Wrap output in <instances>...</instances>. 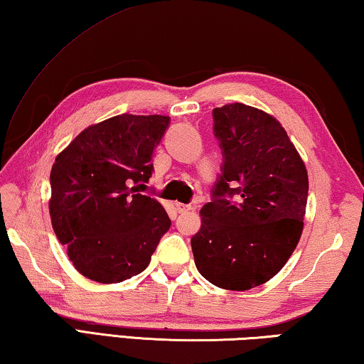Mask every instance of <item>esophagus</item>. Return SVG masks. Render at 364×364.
<instances>
[{
    "label": "esophagus",
    "instance_id": "esophagus-1",
    "mask_svg": "<svg viewBox=\"0 0 364 364\" xmlns=\"http://www.w3.org/2000/svg\"><path fill=\"white\" fill-rule=\"evenodd\" d=\"M175 207H176V212L178 213H186V212L191 210V208H193V207L188 205V204H181V202H176Z\"/></svg>",
    "mask_w": 364,
    "mask_h": 364
}]
</instances>
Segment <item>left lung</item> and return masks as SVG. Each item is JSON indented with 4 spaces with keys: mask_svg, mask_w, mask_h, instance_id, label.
<instances>
[{
    "mask_svg": "<svg viewBox=\"0 0 364 364\" xmlns=\"http://www.w3.org/2000/svg\"><path fill=\"white\" fill-rule=\"evenodd\" d=\"M223 167L191 239L213 286L249 291L278 274L297 247L308 197L304 160L281 123L241 102L213 109ZM236 195L232 203L229 197Z\"/></svg>",
    "mask_w": 364,
    "mask_h": 364,
    "instance_id": "1",
    "label": "left lung"
}]
</instances>
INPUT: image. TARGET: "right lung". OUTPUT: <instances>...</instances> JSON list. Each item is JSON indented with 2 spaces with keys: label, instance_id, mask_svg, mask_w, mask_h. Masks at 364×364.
Wrapping results in <instances>:
<instances>
[{
  "label": "right lung",
  "instance_id": "1",
  "mask_svg": "<svg viewBox=\"0 0 364 364\" xmlns=\"http://www.w3.org/2000/svg\"><path fill=\"white\" fill-rule=\"evenodd\" d=\"M167 115L122 114L95 123L58 154L49 215L80 274L102 284L147 268L171 221L154 197L139 194Z\"/></svg>",
  "mask_w": 364,
  "mask_h": 364
}]
</instances>
